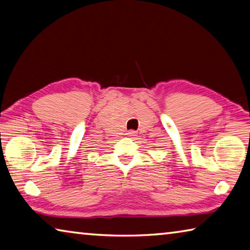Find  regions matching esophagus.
Returning a JSON list of instances; mask_svg holds the SVG:
<instances>
[{
    "instance_id": "obj_1",
    "label": "esophagus",
    "mask_w": 250,
    "mask_h": 250,
    "mask_svg": "<svg viewBox=\"0 0 250 250\" xmlns=\"http://www.w3.org/2000/svg\"><path fill=\"white\" fill-rule=\"evenodd\" d=\"M135 133H137V132H135L134 130H130V131H128V133H126V134H128L129 137H133V135H135Z\"/></svg>"
}]
</instances>
